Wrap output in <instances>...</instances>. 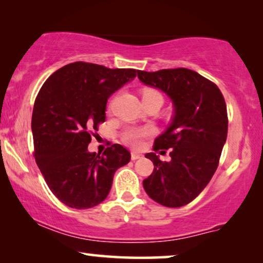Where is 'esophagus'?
Masks as SVG:
<instances>
[{
	"instance_id": "esophagus-1",
	"label": "esophagus",
	"mask_w": 263,
	"mask_h": 263,
	"mask_svg": "<svg viewBox=\"0 0 263 263\" xmlns=\"http://www.w3.org/2000/svg\"><path fill=\"white\" fill-rule=\"evenodd\" d=\"M140 158H142L141 154L135 153V152L132 153V160H138V159H140Z\"/></svg>"
}]
</instances>
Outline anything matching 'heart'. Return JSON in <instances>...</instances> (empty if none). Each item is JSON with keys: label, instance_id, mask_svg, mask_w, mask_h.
Masks as SVG:
<instances>
[{"label": "heart", "instance_id": "heart-1", "mask_svg": "<svg viewBox=\"0 0 263 263\" xmlns=\"http://www.w3.org/2000/svg\"><path fill=\"white\" fill-rule=\"evenodd\" d=\"M151 95H160L156 89H146L143 92V96H151ZM154 134V129L152 127H145V128H129L123 133L122 135V140L127 143V145L135 147L138 148L142 145V141L148 136H152Z\"/></svg>", "mask_w": 263, "mask_h": 263}]
</instances>
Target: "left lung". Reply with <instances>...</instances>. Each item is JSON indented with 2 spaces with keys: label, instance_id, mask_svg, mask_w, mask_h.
<instances>
[{
  "label": "left lung",
  "instance_id": "8db88e82",
  "mask_svg": "<svg viewBox=\"0 0 263 263\" xmlns=\"http://www.w3.org/2000/svg\"><path fill=\"white\" fill-rule=\"evenodd\" d=\"M138 77L166 93L175 106L170 127L153 145L154 152L171 149V160L147 153L154 170L143 179V188L165 207H182L206 188L217 170L228 138L225 99L214 82L186 68L139 70Z\"/></svg>",
  "mask_w": 263,
  "mask_h": 263
}]
</instances>
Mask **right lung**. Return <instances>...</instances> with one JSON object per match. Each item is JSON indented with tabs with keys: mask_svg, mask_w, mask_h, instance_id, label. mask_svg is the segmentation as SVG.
Returning a JSON list of instances; mask_svg holds the SVG:
<instances>
[{
	"mask_svg": "<svg viewBox=\"0 0 263 263\" xmlns=\"http://www.w3.org/2000/svg\"><path fill=\"white\" fill-rule=\"evenodd\" d=\"M136 77V69L87 62L60 68L39 89L32 112L34 159L53 195L86 210L109 195L117 168L130 153L114 143L102 156L89 153L92 135L105 121L111 95Z\"/></svg>",
	"mask_w": 263,
	"mask_h": 263,
	"instance_id": "obj_1",
	"label": "right lung"
}]
</instances>
